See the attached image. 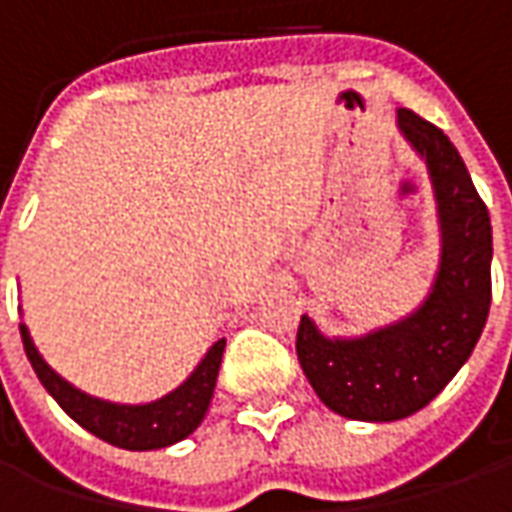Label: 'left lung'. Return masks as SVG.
<instances>
[{
    "mask_svg": "<svg viewBox=\"0 0 512 512\" xmlns=\"http://www.w3.org/2000/svg\"><path fill=\"white\" fill-rule=\"evenodd\" d=\"M397 128L425 158L436 197L441 260L428 299L403 321L362 337H323L301 315L296 354L334 414L395 422L425 408L472 356L491 307V216L441 128L397 109Z\"/></svg>",
    "mask_w": 512,
    "mask_h": 512,
    "instance_id": "left-lung-1",
    "label": "left lung"
}]
</instances>
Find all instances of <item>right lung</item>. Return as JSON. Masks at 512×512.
Listing matches in <instances>:
<instances>
[{
  "mask_svg": "<svg viewBox=\"0 0 512 512\" xmlns=\"http://www.w3.org/2000/svg\"><path fill=\"white\" fill-rule=\"evenodd\" d=\"M21 340H24L29 365L38 373L40 384L46 386V392L60 403L68 417L76 419L84 430H90L98 439L136 452L161 450L175 441H183L200 428L202 417L211 406L224 354V340H216L208 348L205 359L194 367V373L178 389H172L169 395L158 397L153 403L126 406V403H109V400L87 395L68 384L60 373H54L46 365V359L38 354L24 323H21Z\"/></svg>",
  "mask_w": 512,
  "mask_h": 512,
  "instance_id": "obj_1",
  "label": "right lung"
}]
</instances>
